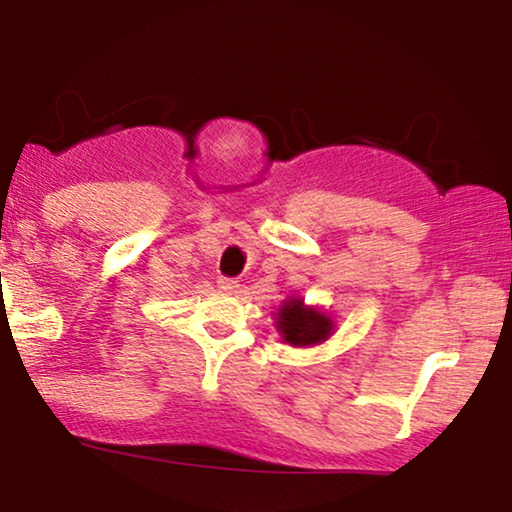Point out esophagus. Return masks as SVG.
I'll list each match as a JSON object with an SVG mask.
<instances>
[{"mask_svg": "<svg viewBox=\"0 0 512 512\" xmlns=\"http://www.w3.org/2000/svg\"><path fill=\"white\" fill-rule=\"evenodd\" d=\"M216 284H219V289L226 291V293H235L237 289H240V284H237L235 279H228V277H221Z\"/></svg>", "mask_w": 512, "mask_h": 512, "instance_id": "esophagus-1", "label": "esophagus"}]
</instances>
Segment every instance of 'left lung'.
<instances>
[{
  "label": "left lung",
  "instance_id": "obj_1",
  "mask_svg": "<svg viewBox=\"0 0 512 512\" xmlns=\"http://www.w3.org/2000/svg\"><path fill=\"white\" fill-rule=\"evenodd\" d=\"M277 331L293 347H312L331 338L333 319L317 307H307L303 298H289L277 312Z\"/></svg>",
  "mask_w": 512,
  "mask_h": 512
}]
</instances>
